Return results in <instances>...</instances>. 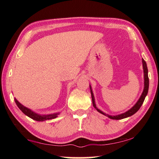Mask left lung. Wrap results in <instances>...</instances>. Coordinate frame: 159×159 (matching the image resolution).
Here are the masks:
<instances>
[{"label":"left lung","mask_w":159,"mask_h":159,"mask_svg":"<svg viewBox=\"0 0 159 159\" xmlns=\"http://www.w3.org/2000/svg\"><path fill=\"white\" fill-rule=\"evenodd\" d=\"M142 66H143V71H144V90H143V92H142V95L140 96V98H139V99L138 100V102H136L135 104H134V105L132 107L131 109L128 110V111H125V113H123V114L116 115V116H111V115L107 114H105V113H104L103 111H102L100 109H99L98 107H97L96 104H95V98H94L92 88H91V85H90L91 97H92V100H93V107H95L97 111L100 113V114L106 116H107L109 118H111V119H114V120H120V119H123V118H128L129 116H133V114H135V113L138 111L139 108L141 107L142 104H143L144 99H145V98H146V96L147 95L148 90H149V77H148V69H147V63H146V61L144 60V59H142Z\"/></svg>","instance_id":"1"}]
</instances>
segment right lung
I'll use <instances>...</instances> for the list:
<instances>
[{
	"label": "right lung",
	"instance_id": "right-lung-1",
	"mask_svg": "<svg viewBox=\"0 0 159 159\" xmlns=\"http://www.w3.org/2000/svg\"><path fill=\"white\" fill-rule=\"evenodd\" d=\"M15 102L16 104L17 105V107H19V109H20L21 111L24 113V114H25L26 116H29V118H32V119L37 120V121H44V120H46L53 119V118H55L56 117H57L59 114H60V113H55V114H47V115L39 114H37V113L33 111L30 109H29L27 107L22 105V104L17 101V99L16 98H15Z\"/></svg>",
	"mask_w": 159,
	"mask_h": 159
}]
</instances>
